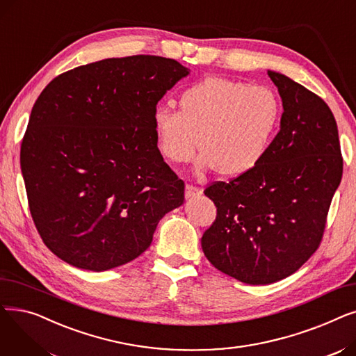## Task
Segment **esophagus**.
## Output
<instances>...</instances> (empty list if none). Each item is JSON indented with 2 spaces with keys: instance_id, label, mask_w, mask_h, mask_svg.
Returning a JSON list of instances; mask_svg holds the SVG:
<instances>
[{
  "instance_id": "1",
  "label": "esophagus",
  "mask_w": 356,
  "mask_h": 356,
  "mask_svg": "<svg viewBox=\"0 0 356 356\" xmlns=\"http://www.w3.org/2000/svg\"><path fill=\"white\" fill-rule=\"evenodd\" d=\"M202 193V189L197 188V186L195 184H186V192H184V196L188 199H192V197H196Z\"/></svg>"
}]
</instances>
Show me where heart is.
<instances>
[{"label":"heart","instance_id":"b5f03b06","mask_svg":"<svg viewBox=\"0 0 356 356\" xmlns=\"http://www.w3.org/2000/svg\"><path fill=\"white\" fill-rule=\"evenodd\" d=\"M283 111L282 98L270 86L211 76L181 90L179 111L157 106L153 127L168 161H191L199 141L200 167L241 176L267 157Z\"/></svg>","mask_w":356,"mask_h":356}]
</instances>
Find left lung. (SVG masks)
Instances as JSON below:
<instances>
[{
  "mask_svg": "<svg viewBox=\"0 0 356 356\" xmlns=\"http://www.w3.org/2000/svg\"><path fill=\"white\" fill-rule=\"evenodd\" d=\"M268 76L284 112L267 157L254 170L204 189L216 219L202 250L215 268L251 286L291 275L319 248L343 170L327 104L282 73L268 70Z\"/></svg>",
  "mask_w": 356,
  "mask_h": 356,
  "instance_id": "1",
  "label": "left lung"
}]
</instances>
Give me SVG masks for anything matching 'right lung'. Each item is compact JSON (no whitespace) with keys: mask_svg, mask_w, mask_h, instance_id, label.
Here are the masks:
<instances>
[{"mask_svg":"<svg viewBox=\"0 0 356 356\" xmlns=\"http://www.w3.org/2000/svg\"><path fill=\"white\" fill-rule=\"evenodd\" d=\"M189 69L137 54L74 67L37 98L22 143L29 208L46 247L89 271L124 266L184 200L153 112Z\"/></svg>","mask_w":356,"mask_h":356,"instance_id":"1","label":"right lung"}]
</instances>
